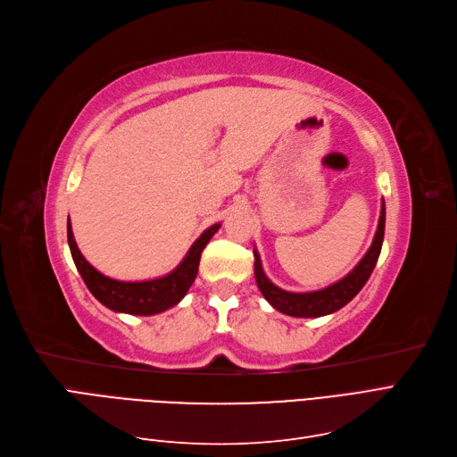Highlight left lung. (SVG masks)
I'll return each instance as SVG.
<instances>
[{"label": "left lung", "instance_id": "left-lung-1", "mask_svg": "<svg viewBox=\"0 0 457 457\" xmlns=\"http://www.w3.org/2000/svg\"><path fill=\"white\" fill-rule=\"evenodd\" d=\"M384 226H386V205L382 199L378 228L375 233L373 245H370V248L367 250V254L345 278L328 286V288H324V290H316V292L294 294V292H286V290L278 288V286H275L265 277L260 254L254 250V277H256L260 292L263 294V297L269 303H271V307H275L278 312L295 316V318H318V316H326V314H331L335 311L343 309L348 301H352L360 294V290L369 280L370 273H373V269L380 256V250H382Z\"/></svg>", "mask_w": 457, "mask_h": 457}]
</instances>
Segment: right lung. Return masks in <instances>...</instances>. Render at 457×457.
<instances>
[{
    "label": "right lung",
    "instance_id": "add662e5",
    "mask_svg": "<svg viewBox=\"0 0 457 457\" xmlns=\"http://www.w3.org/2000/svg\"><path fill=\"white\" fill-rule=\"evenodd\" d=\"M220 229V224L211 226L201 233V237L192 245L188 254L179 263L177 269L171 273L152 278V280H141V282H124L114 280L105 275H101L96 267H92L87 258L80 254V250L75 243L71 222L67 220V243H70V250L73 262L77 265V271L80 273L84 284L90 290V294L105 305L107 309L114 312L124 314H137V316H152L163 312L167 309L175 307L177 303L190 290L192 282L195 280L201 252L207 246L212 235Z\"/></svg>",
    "mask_w": 457,
    "mask_h": 457
}]
</instances>
